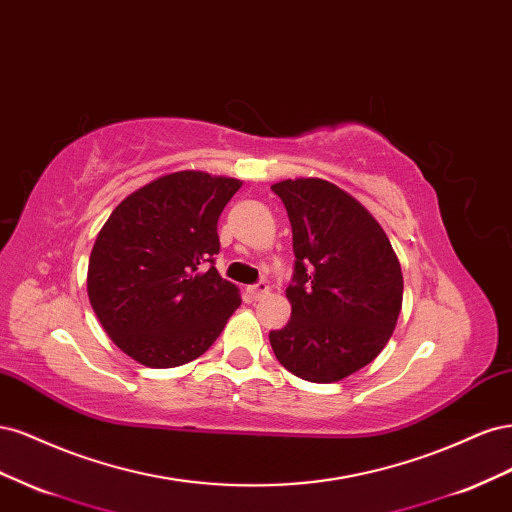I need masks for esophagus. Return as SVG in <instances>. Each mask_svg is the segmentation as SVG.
Segmentation results:
<instances>
[{"label":"esophagus","instance_id":"1","mask_svg":"<svg viewBox=\"0 0 512 512\" xmlns=\"http://www.w3.org/2000/svg\"><path fill=\"white\" fill-rule=\"evenodd\" d=\"M250 294H252L254 301H258V299H262V297H267V294H269L267 282H258V284L250 286Z\"/></svg>","mask_w":512,"mask_h":512}]
</instances>
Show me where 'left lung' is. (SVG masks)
Here are the masks:
<instances>
[{
    "label": "left lung",
    "mask_w": 512,
    "mask_h": 512,
    "mask_svg": "<svg viewBox=\"0 0 512 512\" xmlns=\"http://www.w3.org/2000/svg\"><path fill=\"white\" fill-rule=\"evenodd\" d=\"M292 226V305L271 348L309 382H337L371 363L389 342L404 299L391 241L359 200L324 179L271 185Z\"/></svg>",
    "instance_id": "left-lung-1"
}]
</instances>
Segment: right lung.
<instances>
[{
  "label": "right lung",
  "instance_id": "right-lung-1",
  "mask_svg": "<svg viewBox=\"0 0 512 512\" xmlns=\"http://www.w3.org/2000/svg\"><path fill=\"white\" fill-rule=\"evenodd\" d=\"M239 188V179L179 170L123 198L98 232L89 303L134 361L164 369L198 359L241 305L213 267L218 220Z\"/></svg>",
  "mask_w": 512,
  "mask_h": 512
}]
</instances>
